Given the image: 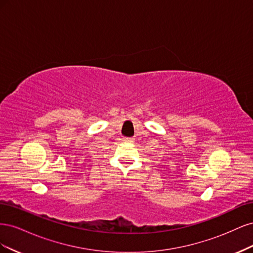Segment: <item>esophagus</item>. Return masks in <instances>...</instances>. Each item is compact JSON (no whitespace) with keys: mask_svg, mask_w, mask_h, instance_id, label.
Instances as JSON below:
<instances>
[{"mask_svg":"<svg viewBox=\"0 0 253 253\" xmlns=\"http://www.w3.org/2000/svg\"><path fill=\"white\" fill-rule=\"evenodd\" d=\"M134 139L133 138H128V137H127V138H124V141H126V142H132Z\"/></svg>","mask_w":253,"mask_h":253,"instance_id":"34e87169","label":"esophagus"}]
</instances>
